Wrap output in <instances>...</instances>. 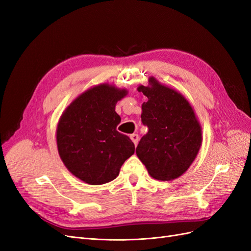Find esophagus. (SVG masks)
I'll list each match as a JSON object with an SVG mask.
<instances>
[{
    "mask_svg": "<svg viewBox=\"0 0 251 251\" xmlns=\"http://www.w3.org/2000/svg\"><path fill=\"white\" fill-rule=\"evenodd\" d=\"M131 139H132V141L134 142L135 146H137L138 141H139V136H138L137 134H132V135H131Z\"/></svg>",
    "mask_w": 251,
    "mask_h": 251,
    "instance_id": "obj_1",
    "label": "esophagus"
}]
</instances>
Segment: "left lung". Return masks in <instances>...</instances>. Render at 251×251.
Here are the masks:
<instances>
[{
    "instance_id": "left-lung-1",
    "label": "left lung",
    "mask_w": 251,
    "mask_h": 251,
    "mask_svg": "<svg viewBox=\"0 0 251 251\" xmlns=\"http://www.w3.org/2000/svg\"><path fill=\"white\" fill-rule=\"evenodd\" d=\"M140 86L148 97L142 103L141 121L149 132L140 139L136 154L150 175L158 180L180 177L191 166L202 142L201 126L193 108L180 93L160 85Z\"/></svg>"
}]
</instances>
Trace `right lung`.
<instances>
[{"label":"right lung","instance_id":"add662e5","mask_svg":"<svg viewBox=\"0 0 251 251\" xmlns=\"http://www.w3.org/2000/svg\"><path fill=\"white\" fill-rule=\"evenodd\" d=\"M126 91L100 85L75 100L59 119L56 132L60 158L75 177L100 185L115 179L121 165L135 151L130 137L117 131L115 112Z\"/></svg>","mask_w":251,"mask_h":251}]
</instances>
